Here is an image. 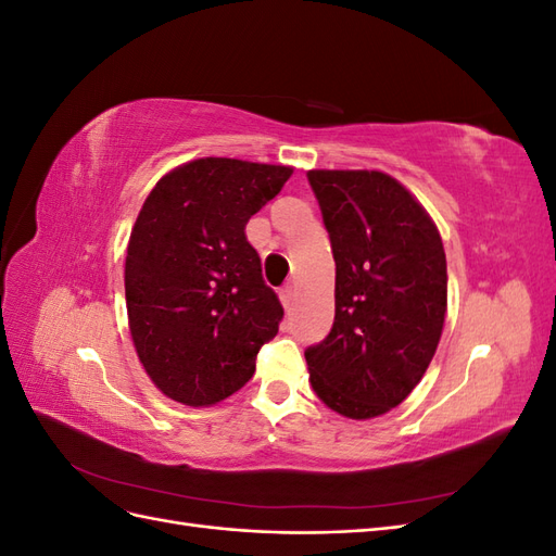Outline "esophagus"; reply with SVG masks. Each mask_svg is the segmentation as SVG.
I'll return each instance as SVG.
<instances>
[{"label":"esophagus","mask_w":556,"mask_h":556,"mask_svg":"<svg viewBox=\"0 0 556 556\" xmlns=\"http://www.w3.org/2000/svg\"><path fill=\"white\" fill-rule=\"evenodd\" d=\"M278 296H280V304L285 308H290L296 299V285H285V288L278 292Z\"/></svg>","instance_id":"esophagus-1"}]
</instances>
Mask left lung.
<instances>
[{
	"label": "left lung",
	"instance_id": "8db88e82",
	"mask_svg": "<svg viewBox=\"0 0 556 556\" xmlns=\"http://www.w3.org/2000/svg\"><path fill=\"white\" fill-rule=\"evenodd\" d=\"M336 262V315L306 350L313 392L350 419L396 408L429 368L447 313L435 223L384 172L311 169Z\"/></svg>",
	"mask_w": 556,
	"mask_h": 556
}]
</instances>
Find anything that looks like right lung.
I'll list each match as a JSON object with an SVG mask.
<instances>
[{"mask_svg":"<svg viewBox=\"0 0 556 556\" xmlns=\"http://www.w3.org/2000/svg\"><path fill=\"white\" fill-rule=\"evenodd\" d=\"M292 172L201 157L164 174L143 201L125 257L129 333L148 378L182 406L239 392L278 333L282 306L245 225Z\"/></svg>","mask_w":556,"mask_h":556,"instance_id":"add662e5","label":"right lung"}]
</instances>
